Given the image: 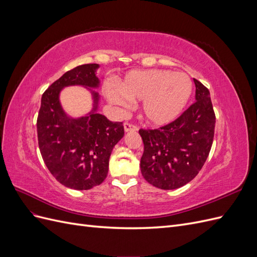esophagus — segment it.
Listing matches in <instances>:
<instances>
[{
	"mask_svg": "<svg viewBox=\"0 0 257 257\" xmlns=\"http://www.w3.org/2000/svg\"><path fill=\"white\" fill-rule=\"evenodd\" d=\"M124 131H125V132H131V131L136 132L137 131V126L134 125V124H132V123L125 122V123H124Z\"/></svg>",
	"mask_w": 257,
	"mask_h": 257,
	"instance_id": "obj_1",
	"label": "esophagus"
}]
</instances>
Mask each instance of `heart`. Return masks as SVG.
<instances>
[{"instance_id": "1", "label": "heart", "mask_w": 257, "mask_h": 257, "mask_svg": "<svg viewBox=\"0 0 257 257\" xmlns=\"http://www.w3.org/2000/svg\"><path fill=\"white\" fill-rule=\"evenodd\" d=\"M192 90V80L184 73L146 69L130 72L119 83V89L106 90V96L122 107H127L131 100H143L145 120L153 125H166L183 111Z\"/></svg>"}]
</instances>
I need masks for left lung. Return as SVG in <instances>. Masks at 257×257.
I'll return each instance as SVG.
<instances>
[{
  "mask_svg": "<svg viewBox=\"0 0 257 257\" xmlns=\"http://www.w3.org/2000/svg\"><path fill=\"white\" fill-rule=\"evenodd\" d=\"M195 100L178 119L158 130H139L144 142L141 170L146 181L162 190L189 183L211 149L215 114L209 90L198 80Z\"/></svg>",
  "mask_w": 257,
  "mask_h": 257,
  "instance_id": "8db88e82",
  "label": "left lung"
}]
</instances>
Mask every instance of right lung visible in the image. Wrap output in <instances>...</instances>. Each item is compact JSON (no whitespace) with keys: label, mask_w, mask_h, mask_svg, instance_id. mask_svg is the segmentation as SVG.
Instances as JSON below:
<instances>
[{"label":"right lung","mask_w":257,"mask_h":257,"mask_svg":"<svg viewBox=\"0 0 257 257\" xmlns=\"http://www.w3.org/2000/svg\"><path fill=\"white\" fill-rule=\"evenodd\" d=\"M98 64H83L66 72L44 92L37 116V138L42 158L51 175L66 188L89 190L102 183L108 174L113 147L124 135L122 122H111L97 113ZM68 85L91 91L92 110L72 118L63 110L59 92Z\"/></svg>","instance_id":"1"}]
</instances>
